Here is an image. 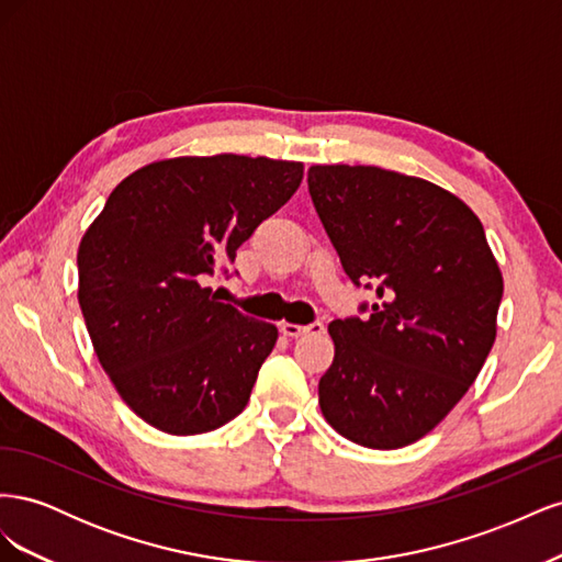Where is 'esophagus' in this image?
Returning a JSON list of instances; mask_svg holds the SVG:
<instances>
[{
  "label": "esophagus",
  "mask_w": 562,
  "mask_h": 562,
  "mask_svg": "<svg viewBox=\"0 0 562 562\" xmlns=\"http://www.w3.org/2000/svg\"><path fill=\"white\" fill-rule=\"evenodd\" d=\"M326 328H323L321 321H314L310 323V326H297V323H281V333L288 335V337H302V335H314V333H323Z\"/></svg>",
  "instance_id": "obj_1"
}]
</instances>
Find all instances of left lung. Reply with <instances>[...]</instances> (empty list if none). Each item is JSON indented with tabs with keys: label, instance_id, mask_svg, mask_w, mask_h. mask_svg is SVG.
Segmentation results:
<instances>
[{
	"label": "left lung",
	"instance_id": "8db88e82",
	"mask_svg": "<svg viewBox=\"0 0 562 562\" xmlns=\"http://www.w3.org/2000/svg\"><path fill=\"white\" fill-rule=\"evenodd\" d=\"M310 194L345 274L375 293L335 318L318 382L330 427L394 450L429 434L487 359L504 293L481 220L422 178L378 166H312Z\"/></svg>",
	"mask_w": 562,
	"mask_h": 562
}]
</instances>
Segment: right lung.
<instances>
[{
  "mask_svg": "<svg viewBox=\"0 0 562 562\" xmlns=\"http://www.w3.org/2000/svg\"><path fill=\"white\" fill-rule=\"evenodd\" d=\"M300 161L180 157L114 187L83 234L79 307L119 396L151 427L194 436L239 415L277 326L206 285L295 194Z\"/></svg>",
  "mask_w": 562,
  "mask_h": 562,
  "instance_id": "obj_1",
  "label": "right lung"
}]
</instances>
